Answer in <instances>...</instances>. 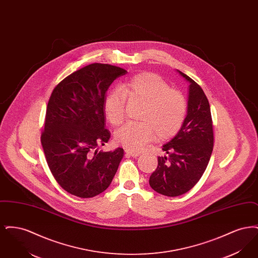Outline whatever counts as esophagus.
Instances as JSON below:
<instances>
[{"label":"esophagus","mask_w":258,"mask_h":258,"mask_svg":"<svg viewBox=\"0 0 258 258\" xmlns=\"http://www.w3.org/2000/svg\"><path fill=\"white\" fill-rule=\"evenodd\" d=\"M124 152H125L126 156H130V157H133V158H136V157L140 156V153H135V152L130 151V150H125Z\"/></svg>","instance_id":"1"}]
</instances>
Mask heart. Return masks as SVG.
Returning a JSON list of instances; mask_svg holds the SVG:
<instances>
[{"label":"heart","instance_id":"1","mask_svg":"<svg viewBox=\"0 0 258 258\" xmlns=\"http://www.w3.org/2000/svg\"><path fill=\"white\" fill-rule=\"evenodd\" d=\"M125 98L144 103L140 123H130L119 128L116 141L131 151H141L155 139L168 140L177 135L184 122L187 104L184 95L171 90L157 74H137L109 93L104 99L103 110L115 126L124 119Z\"/></svg>","mask_w":258,"mask_h":258}]
</instances>
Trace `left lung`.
<instances>
[{"label": "left lung", "mask_w": 258, "mask_h": 258, "mask_svg": "<svg viewBox=\"0 0 258 258\" xmlns=\"http://www.w3.org/2000/svg\"><path fill=\"white\" fill-rule=\"evenodd\" d=\"M177 73L189 84L186 116L179 133L162 146L167 156L158 158V167L149 180L154 190L170 197L182 196L196 185L206 170L214 146L208 98L190 77Z\"/></svg>", "instance_id": "8db88e82"}]
</instances>
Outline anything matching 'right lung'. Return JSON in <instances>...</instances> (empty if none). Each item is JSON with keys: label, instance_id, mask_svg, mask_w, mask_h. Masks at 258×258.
Segmentation results:
<instances>
[{"label": "right lung", "instance_id": "obj_1", "mask_svg": "<svg viewBox=\"0 0 258 258\" xmlns=\"http://www.w3.org/2000/svg\"><path fill=\"white\" fill-rule=\"evenodd\" d=\"M126 73L107 63H91L61 80L51 94L41 145L54 178L73 196H98L118 170L123 149L102 152L98 146L111 135L105 128V94Z\"/></svg>", "mask_w": 258, "mask_h": 258}]
</instances>
